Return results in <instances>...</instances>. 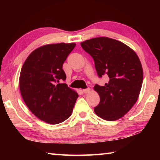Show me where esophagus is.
I'll return each instance as SVG.
<instances>
[{
  "label": "esophagus",
  "mask_w": 160,
  "mask_h": 160,
  "mask_svg": "<svg viewBox=\"0 0 160 160\" xmlns=\"http://www.w3.org/2000/svg\"><path fill=\"white\" fill-rule=\"evenodd\" d=\"M90 91H91V89H89V88H87V89H83V90H82V91H83V92H84V93H89Z\"/></svg>",
  "instance_id": "obj_1"
}]
</instances>
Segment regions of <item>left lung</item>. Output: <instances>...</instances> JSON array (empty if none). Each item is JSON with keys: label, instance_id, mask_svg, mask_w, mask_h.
Wrapping results in <instances>:
<instances>
[{"label": "left lung", "instance_id": "obj_1", "mask_svg": "<svg viewBox=\"0 0 160 160\" xmlns=\"http://www.w3.org/2000/svg\"><path fill=\"white\" fill-rule=\"evenodd\" d=\"M80 45L93 58L98 76L107 74L109 78L104 86L94 87L100 98L94 112L103 120H117L138 99L143 81L140 60L128 46L107 37L87 40Z\"/></svg>", "mask_w": 160, "mask_h": 160}]
</instances>
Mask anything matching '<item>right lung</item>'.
Instances as JSON below:
<instances>
[{"label":"right lung","mask_w":160,"mask_h":160,"mask_svg":"<svg viewBox=\"0 0 160 160\" xmlns=\"http://www.w3.org/2000/svg\"><path fill=\"white\" fill-rule=\"evenodd\" d=\"M76 43L43 45L29 54L20 71L19 87L27 107L48 124H57L72 113L78 94L65 83L62 64Z\"/></svg>","instance_id":"obj_1"}]
</instances>
